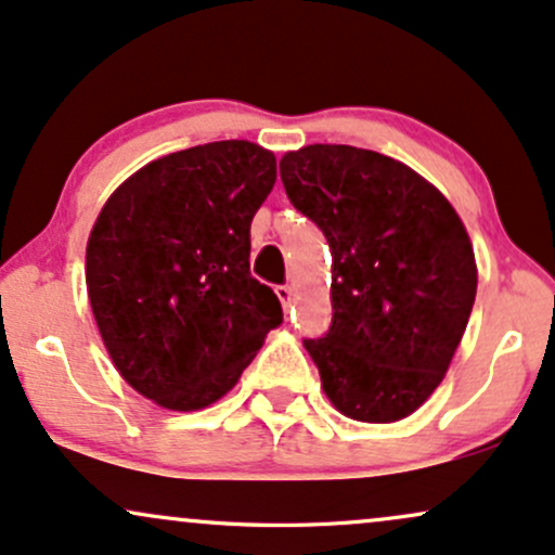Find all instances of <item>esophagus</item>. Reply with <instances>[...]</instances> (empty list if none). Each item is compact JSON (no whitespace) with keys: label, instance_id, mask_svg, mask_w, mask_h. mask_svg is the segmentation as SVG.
<instances>
[{"label":"esophagus","instance_id":"1","mask_svg":"<svg viewBox=\"0 0 555 555\" xmlns=\"http://www.w3.org/2000/svg\"><path fill=\"white\" fill-rule=\"evenodd\" d=\"M275 293H278L280 304H283V309H291V306H293V296H296L291 285H278Z\"/></svg>","mask_w":555,"mask_h":555}]
</instances>
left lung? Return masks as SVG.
I'll list each match as a JSON object with an SVG mask.
<instances>
[{
  "instance_id": "obj_1",
  "label": "left lung",
  "mask_w": 555,
  "mask_h": 555,
  "mask_svg": "<svg viewBox=\"0 0 555 555\" xmlns=\"http://www.w3.org/2000/svg\"><path fill=\"white\" fill-rule=\"evenodd\" d=\"M280 179L332 251V327L304 340L324 395L345 418H408L444 379L470 319L478 264L465 223L431 181L374 150H291Z\"/></svg>"
}]
</instances>
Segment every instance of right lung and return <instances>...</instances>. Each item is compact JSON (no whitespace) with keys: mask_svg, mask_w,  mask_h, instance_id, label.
<instances>
[{"mask_svg":"<svg viewBox=\"0 0 555 555\" xmlns=\"http://www.w3.org/2000/svg\"><path fill=\"white\" fill-rule=\"evenodd\" d=\"M278 179L275 153L207 142L150 160L98 212L85 283L121 379L155 405L194 413L231 392L283 322L249 272V228Z\"/></svg>","mask_w":555,"mask_h":555,"instance_id":"obj_1","label":"right lung"}]
</instances>
